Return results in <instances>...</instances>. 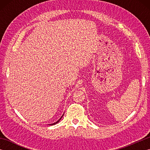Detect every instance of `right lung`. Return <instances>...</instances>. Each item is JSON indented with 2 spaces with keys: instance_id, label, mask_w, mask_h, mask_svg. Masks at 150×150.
<instances>
[{
  "instance_id": "obj_1",
  "label": "right lung",
  "mask_w": 150,
  "mask_h": 150,
  "mask_svg": "<svg viewBox=\"0 0 150 150\" xmlns=\"http://www.w3.org/2000/svg\"><path fill=\"white\" fill-rule=\"evenodd\" d=\"M63 115H64V114L62 115V117H60V119H59L58 120H57V122H54V123H53V124H49V125H54V124H57V123H58V122H59V121L60 120V119H62V118Z\"/></svg>"
}]
</instances>
